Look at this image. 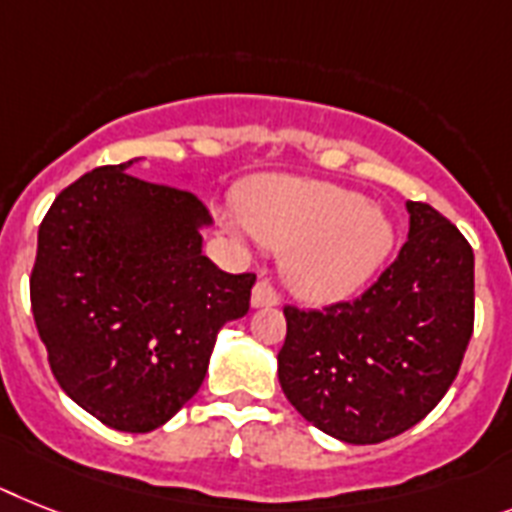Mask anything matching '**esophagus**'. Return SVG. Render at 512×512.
<instances>
[{"instance_id": "34e87169", "label": "esophagus", "mask_w": 512, "mask_h": 512, "mask_svg": "<svg viewBox=\"0 0 512 512\" xmlns=\"http://www.w3.org/2000/svg\"><path fill=\"white\" fill-rule=\"evenodd\" d=\"M253 306L264 308V306H277L280 303V293L274 290V285L269 280H259L256 287H253Z\"/></svg>"}]
</instances>
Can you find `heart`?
<instances>
[{
    "label": "heart",
    "instance_id": "heart-1",
    "mask_svg": "<svg viewBox=\"0 0 512 512\" xmlns=\"http://www.w3.org/2000/svg\"><path fill=\"white\" fill-rule=\"evenodd\" d=\"M248 230L285 253V280L308 301H337L377 272L395 227L356 190L308 180H264L246 196Z\"/></svg>",
    "mask_w": 512,
    "mask_h": 512
}]
</instances>
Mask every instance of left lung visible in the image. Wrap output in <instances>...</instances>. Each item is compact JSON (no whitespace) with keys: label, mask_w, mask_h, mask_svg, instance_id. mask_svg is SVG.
<instances>
[{"label":"left lung","mask_w":512,"mask_h":512,"mask_svg":"<svg viewBox=\"0 0 512 512\" xmlns=\"http://www.w3.org/2000/svg\"><path fill=\"white\" fill-rule=\"evenodd\" d=\"M377 280L353 301L285 306L280 384L306 421L350 445H377L445 398L474 335V251L424 201Z\"/></svg>","instance_id":"8db88e82"}]
</instances>
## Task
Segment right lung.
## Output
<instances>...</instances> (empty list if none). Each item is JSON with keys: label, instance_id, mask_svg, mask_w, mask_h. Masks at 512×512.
<instances>
[{"label": "right lung", "instance_id": "right-lung-1", "mask_svg": "<svg viewBox=\"0 0 512 512\" xmlns=\"http://www.w3.org/2000/svg\"><path fill=\"white\" fill-rule=\"evenodd\" d=\"M130 164L86 172L54 198L31 308L59 387L101 424L143 434L196 395L219 327L251 308L256 274L206 259L204 201Z\"/></svg>", "mask_w": 512, "mask_h": 512}]
</instances>
